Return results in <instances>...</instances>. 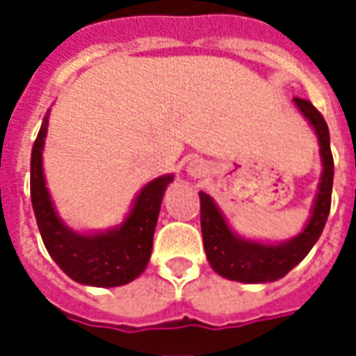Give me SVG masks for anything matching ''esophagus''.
I'll return each mask as SVG.
<instances>
[{
    "mask_svg": "<svg viewBox=\"0 0 356 356\" xmlns=\"http://www.w3.org/2000/svg\"><path fill=\"white\" fill-rule=\"evenodd\" d=\"M188 171H191V173H193V175H200L202 165H200V163L193 162V163H191V165H188Z\"/></svg>",
    "mask_w": 356,
    "mask_h": 356,
    "instance_id": "obj_1",
    "label": "esophagus"
}]
</instances>
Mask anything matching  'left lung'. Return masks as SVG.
<instances>
[{
	"label": "left lung",
	"instance_id": "obj_1",
	"mask_svg": "<svg viewBox=\"0 0 356 356\" xmlns=\"http://www.w3.org/2000/svg\"><path fill=\"white\" fill-rule=\"evenodd\" d=\"M293 102L298 104L301 114L309 120V124L313 125L321 145L322 177L309 223L298 236L280 244H263V242L246 240L231 231L227 219L219 211L216 202L211 200V196L200 191V225L204 250L211 268L223 278L246 284L275 282L288 275L299 261L305 259V255L316 244L326 225L330 204H332V183H334V158L330 150L328 125L321 112L311 104V101L296 97Z\"/></svg>",
	"mask_w": 356,
	"mask_h": 356
}]
</instances>
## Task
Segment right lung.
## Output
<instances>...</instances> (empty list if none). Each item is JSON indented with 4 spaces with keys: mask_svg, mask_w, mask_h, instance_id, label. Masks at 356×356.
<instances>
[{
    "mask_svg": "<svg viewBox=\"0 0 356 356\" xmlns=\"http://www.w3.org/2000/svg\"><path fill=\"white\" fill-rule=\"evenodd\" d=\"M47 124L49 116L43 118L30 160V196L43 244L58 267L76 282L97 288L131 282L148 265L163 193L173 175H162L143 186L120 227L93 234L72 231L57 216L45 186L42 150Z\"/></svg>",
    "mask_w": 356,
    "mask_h": 356,
    "instance_id": "1",
    "label": "right lung"
}]
</instances>
